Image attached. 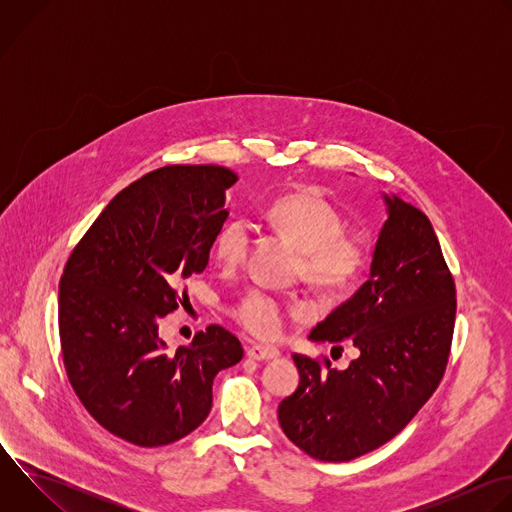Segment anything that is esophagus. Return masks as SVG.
I'll return each mask as SVG.
<instances>
[{
	"instance_id": "obj_1",
	"label": "esophagus",
	"mask_w": 512,
	"mask_h": 512,
	"mask_svg": "<svg viewBox=\"0 0 512 512\" xmlns=\"http://www.w3.org/2000/svg\"><path fill=\"white\" fill-rule=\"evenodd\" d=\"M247 356L253 360H273L279 356V350L273 346H263V344H253L247 348Z\"/></svg>"
}]
</instances>
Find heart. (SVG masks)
I'll return each mask as SVG.
<instances>
[{
    "label": "heart",
    "mask_w": 512,
    "mask_h": 512,
    "mask_svg": "<svg viewBox=\"0 0 512 512\" xmlns=\"http://www.w3.org/2000/svg\"><path fill=\"white\" fill-rule=\"evenodd\" d=\"M269 225L300 249L298 273L324 291L356 279L367 261V241L346 233L342 214L316 190L275 198L267 208ZM251 249V227L243 218L225 223L214 239V255L225 267H239ZM235 320L257 338H273L285 322V306L263 289H249L233 306Z\"/></svg>",
    "instance_id": "heart-1"
}]
</instances>
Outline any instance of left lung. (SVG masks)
<instances>
[{"instance_id": "1", "label": "left lung", "mask_w": 512, "mask_h": 512, "mask_svg": "<svg viewBox=\"0 0 512 512\" xmlns=\"http://www.w3.org/2000/svg\"><path fill=\"white\" fill-rule=\"evenodd\" d=\"M385 204L369 279L310 332L314 342H350L360 356L336 371L328 358L294 354L300 385L277 411L289 440L322 462H348L393 440L446 373L454 277L429 218L397 196L385 194Z\"/></svg>"}]
</instances>
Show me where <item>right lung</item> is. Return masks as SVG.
I'll use <instances>...</instances> for the list:
<instances>
[{
    "mask_svg": "<svg viewBox=\"0 0 512 512\" xmlns=\"http://www.w3.org/2000/svg\"><path fill=\"white\" fill-rule=\"evenodd\" d=\"M223 166H166L123 188L72 249L58 287V330L68 381L113 435L158 448L210 413L218 371L243 346L210 324L188 346L166 350L158 322L186 298L180 285L208 265L225 225Z\"/></svg>",
    "mask_w": 512,
    "mask_h": 512,
    "instance_id": "add662e5",
    "label": "right lung"
}]
</instances>
